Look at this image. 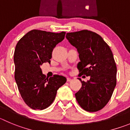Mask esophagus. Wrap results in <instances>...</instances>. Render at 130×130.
Returning a JSON list of instances; mask_svg holds the SVG:
<instances>
[{"label": "esophagus", "mask_w": 130, "mask_h": 130, "mask_svg": "<svg viewBox=\"0 0 130 130\" xmlns=\"http://www.w3.org/2000/svg\"><path fill=\"white\" fill-rule=\"evenodd\" d=\"M72 81V78L71 77H67V82H71Z\"/></svg>", "instance_id": "esophagus-1"}]
</instances>
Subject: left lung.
Returning a JSON list of instances; mask_svg holds the SVG:
<instances>
[{"label": "left lung", "instance_id": "8db88e82", "mask_svg": "<svg viewBox=\"0 0 130 130\" xmlns=\"http://www.w3.org/2000/svg\"><path fill=\"white\" fill-rule=\"evenodd\" d=\"M67 39L77 48L80 61L79 76L90 78L82 81V88L75 94L80 106L90 112L103 108L116 86L117 67L112 52L103 38L88 30L67 33Z\"/></svg>", "mask_w": 130, "mask_h": 130}]
</instances>
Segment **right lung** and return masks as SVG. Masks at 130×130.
Instances as JSON below:
<instances>
[{
    "label": "right lung",
    "mask_w": 130,
    "mask_h": 130,
    "mask_svg": "<svg viewBox=\"0 0 130 130\" xmlns=\"http://www.w3.org/2000/svg\"><path fill=\"white\" fill-rule=\"evenodd\" d=\"M66 32L54 33L33 29L18 42L14 53V79L23 100L33 110L50 106L58 88L67 82L59 75L46 77L40 66L50 63L53 48L65 38Z\"/></svg>",
    "instance_id": "add662e5"
}]
</instances>
